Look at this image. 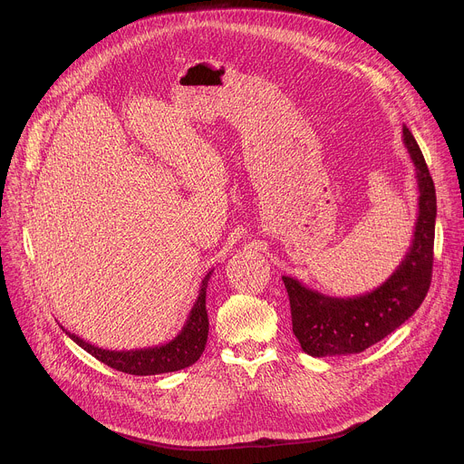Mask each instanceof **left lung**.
Instances as JSON below:
<instances>
[{
  "label": "left lung",
  "instance_id": "8db88e82",
  "mask_svg": "<svg viewBox=\"0 0 464 464\" xmlns=\"http://www.w3.org/2000/svg\"><path fill=\"white\" fill-rule=\"evenodd\" d=\"M402 138L415 165L419 215L411 246L399 268L378 288L354 297H330L283 276L294 334L301 349L314 358L363 353L406 323L430 290L437 217L435 185L408 126L402 128Z\"/></svg>",
  "mask_w": 464,
  "mask_h": 464
}]
</instances>
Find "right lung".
<instances>
[{"instance_id":"obj_1","label":"right lung","mask_w":464,"mask_h":464,"mask_svg":"<svg viewBox=\"0 0 464 464\" xmlns=\"http://www.w3.org/2000/svg\"><path fill=\"white\" fill-rule=\"evenodd\" d=\"M213 270L202 279L200 290H198V297L187 315V321L183 328L178 333L176 338H172L169 343L156 345V347H145V349H131V351H110L95 347L77 334H68L79 347H82L86 353H90L93 358L102 362L104 365L122 371L128 374L138 376H150V374H161V372H174L181 371L194 362L200 360L202 353L206 351L208 334H209V319L206 310V294L208 285L211 279Z\"/></svg>"}]
</instances>
